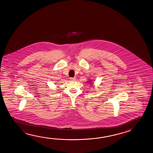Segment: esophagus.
Returning <instances> with one entry per match:
<instances>
[{"label":"esophagus","mask_w":153,"mask_h":153,"mask_svg":"<svg viewBox=\"0 0 153 153\" xmlns=\"http://www.w3.org/2000/svg\"><path fill=\"white\" fill-rule=\"evenodd\" d=\"M70 80L72 81H75L76 80V78H70Z\"/></svg>","instance_id":"obj_1"}]
</instances>
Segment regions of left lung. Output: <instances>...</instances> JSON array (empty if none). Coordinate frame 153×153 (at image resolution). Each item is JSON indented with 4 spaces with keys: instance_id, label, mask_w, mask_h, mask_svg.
I'll list each match as a JSON object with an SVG mask.
<instances>
[{
    "instance_id": "obj_1",
    "label": "left lung",
    "mask_w": 153,
    "mask_h": 153,
    "mask_svg": "<svg viewBox=\"0 0 153 153\" xmlns=\"http://www.w3.org/2000/svg\"><path fill=\"white\" fill-rule=\"evenodd\" d=\"M92 82V81H91L90 80H89V81H88V82H91V83H91V84H93V82ZM91 86H92V85H91Z\"/></svg>"
}]
</instances>
